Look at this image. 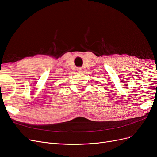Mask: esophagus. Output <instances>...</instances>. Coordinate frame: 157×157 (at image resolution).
I'll return each instance as SVG.
<instances>
[{"label": "esophagus", "instance_id": "34e87169", "mask_svg": "<svg viewBox=\"0 0 157 157\" xmlns=\"http://www.w3.org/2000/svg\"><path fill=\"white\" fill-rule=\"evenodd\" d=\"M82 67H77V71H78V72H80V71H82Z\"/></svg>", "mask_w": 157, "mask_h": 157}]
</instances>
